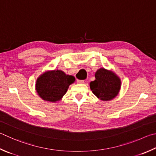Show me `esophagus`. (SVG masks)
I'll list each match as a JSON object with an SVG mask.
<instances>
[{
	"mask_svg": "<svg viewBox=\"0 0 156 156\" xmlns=\"http://www.w3.org/2000/svg\"><path fill=\"white\" fill-rule=\"evenodd\" d=\"M77 83H79V84H83L84 80H77Z\"/></svg>",
	"mask_w": 156,
	"mask_h": 156,
	"instance_id": "esophagus-1",
	"label": "esophagus"
}]
</instances>
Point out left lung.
Segmentation results:
<instances>
[{"instance_id":"obj_1","label":"left lung","mask_w":156,"mask_h":156,"mask_svg":"<svg viewBox=\"0 0 156 156\" xmlns=\"http://www.w3.org/2000/svg\"><path fill=\"white\" fill-rule=\"evenodd\" d=\"M95 80L90 83L93 94L103 101L111 100L118 95L121 80L112 71L99 69L95 74Z\"/></svg>"}]
</instances>
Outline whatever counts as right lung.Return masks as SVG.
Instances as JSON below:
<instances>
[{
    "label": "right lung",
    "instance_id": "add662e5",
    "mask_svg": "<svg viewBox=\"0 0 156 156\" xmlns=\"http://www.w3.org/2000/svg\"><path fill=\"white\" fill-rule=\"evenodd\" d=\"M74 82L73 76L66 75L63 71H48L37 79L35 89L44 100L56 102L61 100L69 86Z\"/></svg>",
    "mask_w": 156,
    "mask_h": 156
}]
</instances>
